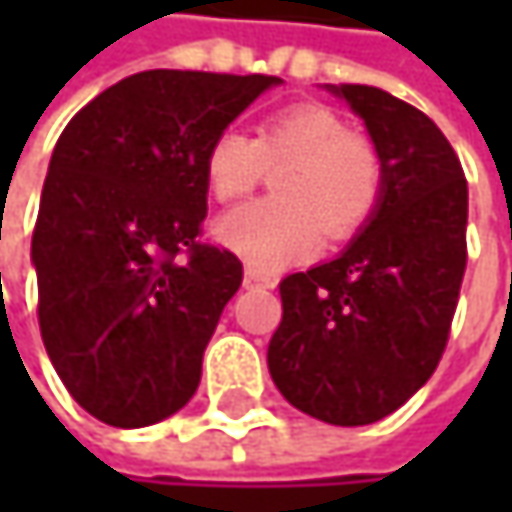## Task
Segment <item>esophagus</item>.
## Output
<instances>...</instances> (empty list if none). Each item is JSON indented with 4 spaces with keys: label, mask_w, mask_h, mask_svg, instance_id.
<instances>
[{
    "label": "esophagus",
    "mask_w": 512,
    "mask_h": 512,
    "mask_svg": "<svg viewBox=\"0 0 512 512\" xmlns=\"http://www.w3.org/2000/svg\"><path fill=\"white\" fill-rule=\"evenodd\" d=\"M243 281H246V287H275V278L260 272L255 266H246V278Z\"/></svg>",
    "instance_id": "obj_1"
}]
</instances>
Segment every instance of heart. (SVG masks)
Here are the masks:
<instances>
[{"label": "heart", "mask_w": 512, "mask_h": 512, "mask_svg": "<svg viewBox=\"0 0 512 512\" xmlns=\"http://www.w3.org/2000/svg\"><path fill=\"white\" fill-rule=\"evenodd\" d=\"M266 168H278L272 192L228 213L216 234L255 269H281L317 252L320 240L347 243L376 216L385 195V159L347 121L320 103L269 115L255 139L225 130L204 154L216 201L246 198Z\"/></svg>", "instance_id": "b5f03b06"}]
</instances>
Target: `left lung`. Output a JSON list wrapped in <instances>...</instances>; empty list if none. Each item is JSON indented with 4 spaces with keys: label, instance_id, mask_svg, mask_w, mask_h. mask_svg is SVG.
Here are the masks:
<instances>
[{
    "label": "left lung",
    "instance_id": "obj_1",
    "mask_svg": "<svg viewBox=\"0 0 512 512\" xmlns=\"http://www.w3.org/2000/svg\"><path fill=\"white\" fill-rule=\"evenodd\" d=\"M385 159V195L341 257L281 278L269 373L287 403L338 427L382 421L439 367L465 275L468 183L415 106L341 85Z\"/></svg>",
    "mask_w": 512,
    "mask_h": 512
}]
</instances>
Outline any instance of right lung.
<instances>
[{
  "instance_id": "right-lung-1",
  "label": "right lung",
  "mask_w": 512,
  "mask_h": 512,
  "mask_svg": "<svg viewBox=\"0 0 512 512\" xmlns=\"http://www.w3.org/2000/svg\"><path fill=\"white\" fill-rule=\"evenodd\" d=\"M266 73L145 70L82 106L55 142L32 234L38 323L70 397L109 427L189 403L243 263L201 240L210 142Z\"/></svg>"
}]
</instances>
